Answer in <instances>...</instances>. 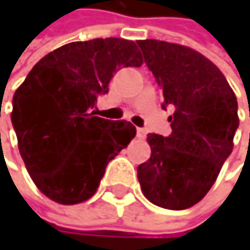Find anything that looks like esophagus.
Instances as JSON below:
<instances>
[{
    "mask_svg": "<svg viewBox=\"0 0 250 250\" xmlns=\"http://www.w3.org/2000/svg\"><path fill=\"white\" fill-rule=\"evenodd\" d=\"M136 135H138V138H146L147 130H146V129H142V127H138V129H136Z\"/></svg>",
    "mask_w": 250,
    "mask_h": 250,
    "instance_id": "1",
    "label": "esophagus"
}]
</instances>
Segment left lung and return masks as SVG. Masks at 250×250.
Wrapping results in <instances>:
<instances>
[{
    "mask_svg": "<svg viewBox=\"0 0 250 250\" xmlns=\"http://www.w3.org/2000/svg\"><path fill=\"white\" fill-rule=\"evenodd\" d=\"M147 67L162 88L172 133H150L151 156L138 167L142 193L150 203L185 210L211 189L234 147L237 99L224 73L192 47L138 40Z\"/></svg>",
    "mask_w": 250,
    "mask_h": 250,
    "instance_id": "obj_1",
    "label": "left lung"
}]
</instances>
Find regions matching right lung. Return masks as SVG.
<instances>
[{
	"instance_id": "right-lung-1",
	"label": "right lung",
	"mask_w": 250,
	"mask_h": 250,
	"mask_svg": "<svg viewBox=\"0 0 250 250\" xmlns=\"http://www.w3.org/2000/svg\"><path fill=\"white\" fill-rule=\"evenodd\" d=\"M138 46L126 39L67 43L44 55L13 96L12 123L19 153L39 190L62 206L90 199L108 163L135 138L129 121L96 117L121 67H141Z\"/></svg>"
}]
</instances>
